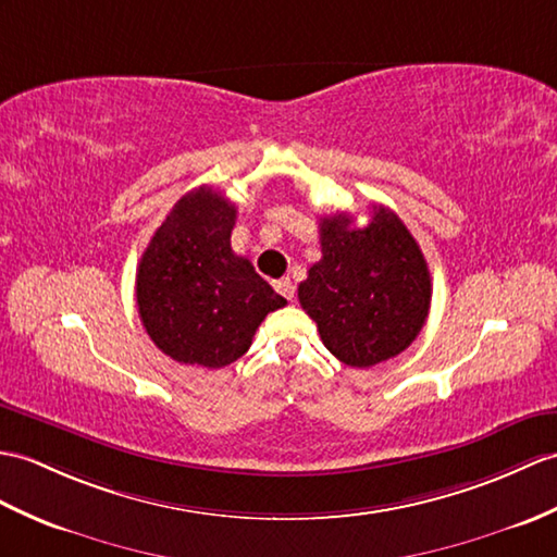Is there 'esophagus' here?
<instances>
[{
	"instance_id": "34e87169",
	"label": "esophagus",
	"mask_w": 557,
	"mask_h": 557,
	"mask_svg": "<svg viewBox=\"0 0 557 557\" xmlns=\"http://www.w3.org/2000/svg\"><path fill=\"white\" fill-rule=\"evenodd\" d=\"M275 289L284 296V299H294V292H296V287H294V282H292V277H282V280H275Z\"/></svg>"
}]
</instances>
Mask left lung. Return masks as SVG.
<instances>
[{
	"label": "left lung",
	"instance_id": "left-lung-1",
	"mask_svg": "<svg viewBox=\"0 0 557 557\" xmlns=\"http://www.w3.org/2000/svg\"><path fill=\"white\" fill-rule=\"evenodd\" d=\"M320 251L299 301L327 351L351 368L406 351L430 313L432 277L400 218L384 206H372L366 227L346 213L320 218Z\"/></svg>",
	"mask_w": 557,
	"mask_h": 557
}]
</instances>
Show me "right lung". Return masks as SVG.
<instances>
[{
    "mask_svg": "<svg viewBox=\"0 0 557 557\" xmlns=\"http://www.w3.org/2000/svg\"><path fill=\"white\" fill-rule=\"evenodd\" d=\"M237 206L191 189L153 232L137 265L139 318L183 366L225 368L249 351L258 325L287 299L230 247Z\"/></svg>",
    "mask_w": 557,
    "mask_h": 557,
    "instance_id": "1",
    "label": "right lung"
}]
</instances>
